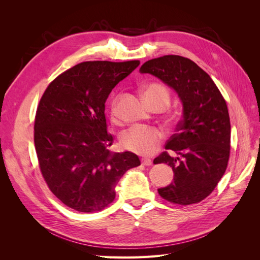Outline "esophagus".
<instances>
[{"mask_svg":"<svg viewBox=\"0 0 260 260\" xmlns=\"http://www.w3.org/2000/svg\"><path fill=\"white\" fill-rule=\"evenodd\" d=\"M142 165H144V166H151L152 165V160L148 159V158H142Z\"/></svg>","mask_w":260,"mask_h":260,"instance_id":"esophagus-1","label":"esophagus"}]
</instances>
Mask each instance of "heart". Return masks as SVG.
<instances>
[{
	"instance_id": "b5f03b06",
	"label": "heart",
	"mask_w": 260,
	"mask_h": 260,
	"mask_svg": "<svg viewBox=\"0 0 260 260\" xmlns=\"http://www.w3.org/2000/svg\"><path fill=\"white\" fill-rule=\"evenodd\" d=\"M142 93L147 103L153 106L165 107L170 101V91L159 82H151L142 88ZM120 95H115L111 102V117L113 121L118 119V105ZM162 132L154 127H132L122 133L121 144L124 149L139 155L153 154L162 140Z\"/></svg>"
}]
</instances>
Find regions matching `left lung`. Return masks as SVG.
I'll return each instance as SVG.
<instances>
[{
	"label": "left lung",
	"mask_w": 260,
	"mask_h": 260,
	"mask_svg": "<svg viewBox=\"0 0 260 260\" xmlns=\"http://www.w3.org/2000/svg\"><path fill=\"white\" fill-rule=\"evenodd\" d=\"M140 72L174 88L183 103L177 133L154 159L167 164L175 174L174 182L158 188V194L176 205L200 203L215 190L229 161L231 124L225 100L206 72L179 55L147 60ZM171 150L179 156H170Z\"/></svg>",
	"instance_id": "8db88e82"
}]
</instances>
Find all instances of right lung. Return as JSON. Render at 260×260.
<instances>
[{"instance_id": "1", "label": "right lung", "mask_w": 260, "mask_h": 260, "mask_svg": "<svg viewBox=\"0 0 260 260\" xmlns=\"http://www.w3.org/2000/svg\"><path fill=\"white\" fill-rule=\"evenodd\" d=\"M140 60L83 61L49 84L35 118V146L51 192L80 212L103 210L127 170L141 165L130 152H109L105 102Z\"/></svg>"}]
</instances>
